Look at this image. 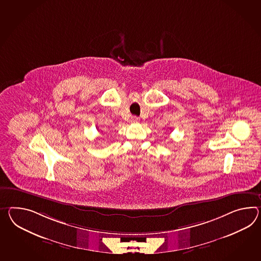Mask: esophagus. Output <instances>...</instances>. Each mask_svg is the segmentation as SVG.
<instances>
[{"mask_svg": "<svg viewBox=\"0 0 261 261\" xmlns=\"http://www.w3.org/2000/svg\"><path fill=\"white\" fill-rule=\"evenodd\" d=\"M131 121L134 123H138L140 121V118L137 116H133V117H131Z\"/></svg>", "mask_w": 261, "mask_h": 261, "instance_id": "obj_1", "label": "esophagus"}]
</instances>
